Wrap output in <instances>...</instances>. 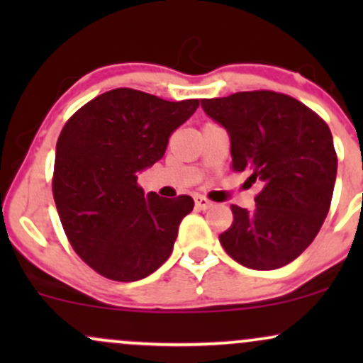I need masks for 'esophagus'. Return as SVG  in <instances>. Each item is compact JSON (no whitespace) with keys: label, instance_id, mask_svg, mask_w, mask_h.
<instances>
[{"label":"esophagus","instance_id":"obj_1","mask_svg":"<svg viewBox=\"0 0 363 363\" xmlns=\"http://www.w3.org/2000/svg\"><path fill=\"white\" fill-rule=\"evenodd\" d=\"M194 205H196V208H198V210H210V208L213 206V203H211L208 198H205V196L196 194L194 196Z\"/></svg>","mask_w":363,"mask_h":363}]
</instances>
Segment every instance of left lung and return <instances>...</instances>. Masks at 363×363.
<instances>
[{
	"instance_id": "8db88e82",
	"label": "left lung",
	"mask_w": 363,
	"mask_h": 363,
	"mask_svg": "<svg viewBox=\"0 0 363 363\" xmlns=\"http://www.w3.org/2000/svg\"><path fill=\"white\" fill-rule=\"evenodd\" d=\"M201 107L228 131L232 170H247L262 186L252 210L230 206L234 222L220 244L247 268L289 264L309 247L331 206L338 157L326 121L272 90L201 99Z\"/></svg>"
}]
</instances>
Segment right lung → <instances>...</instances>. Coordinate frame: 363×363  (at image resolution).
I'll return each mask as SVG.
<instances>
[{"label":"right lung","mask_w":363,"mask_h":363,"mask_svg":"<svg viewBox=\"0 0 363 363\" xmlns=\"http://www.w3.org/2000/svg\"><path fill=\"white\" fill-rule=\"evenodd\" d=\"M198 99L169 102L133 89L91 99L56 145L52 196L74 252L114 281H136L169 259L191 196L145 194L138 172L164 157Z\"/></svg>","instance_id":"1"}]
</instances>
